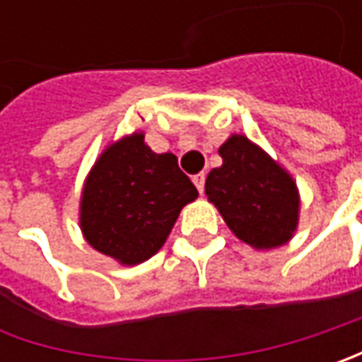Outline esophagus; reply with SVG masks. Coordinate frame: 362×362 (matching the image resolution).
<instances>
[{
    "instance_id": "34e87169",
    "label": "esophagus",
    "mask_w": 362,
    "mask_h": 362,
    "mask_svg": "<svg viewBox=\"0 0 362 362\" xmlns=\"http://www.w3.org/2000/svg\"><path fill=\"white\" fill-rule=\"evenodd\" d=\"M193 183H195V187L199 193H203V187H205V175L199 173V175H193Z\"/></svg>"
}]
</instances>
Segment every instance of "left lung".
I'll return each instance as SVG.
<instances>
[{
    "label": "left lung",
    "instance_id": "1",
    "mask_svg": "<svg viewBox=\"0 0 362 362\" xmlns=\"http://www.w3.org/2000/svg\"><path fill=\"white\" fill-rule=\"evenodd\" d=\"M219 155L223 163L207 175L205 195L228 228L256 250L290 242L300 214L292 175L243 134H231Z\"/></svg>",
    "mask_w": 362,
    "mask_h": 362
}]
</instances>
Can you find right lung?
Here are the masks:
<instances>
[{
  "instance_id": "add662e5",
  "label": "right lung",
  "mask_w": 362,
  "mask_h": 362,
  "mask_svg": "<svg viewBox=\"0 0 362 362\" xmlns=\"http://www.w3.org/2000/svg\"><path fill=\"white\" fill-rule=\"evenodd\" d=\"M197 189L171 153L157 155L143 132L108 145L86 177L80 230L86 242L119 264L134 266L155 256Z\"/></svg>"
}]
</instances>
